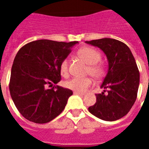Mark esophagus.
Here are the masks:
<instances>
[{
	"mask_svg": "<svg viewBox=\"0 0 149 149\" xmlns=\"http://www.w3.org/2000/svg\"><path fill=\"white\" fill-rule=\"evenodd\" d=\"M73 93L75 94V95H81V96H84V93H80V92H73Z\"/></svg>",
	"mask_w": 149,
	"mask_h": 149,
	"instance_id": "obj_1",
	"label": "esophagus"
}]
</instances>
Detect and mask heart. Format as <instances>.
Returning <instances> with one entry per match:
<instances>
[{
  "label": "heart",
  "mask_w": 149,
  "mask_h": 149,
  "mask_svg": "<svg viewBox=\"0 0 149 149\" xmlns=\"http://www.w3.org/2000/svg\"><path fill=\"white\" fill-rule=\"evenodd\" d=\"M77 56L83 60L87 65V73L90 74L96 80H100L104 77L106 73V68L101 60L100 52L92 47H83L77 51ZM60 72L64 77H68V61L64 59L60 64ZM92 79L89 77H74L65 82V87L75 92H84L92 85Z\"/></svg>",
  "instance_id": "heart-1"
}]
</instances>
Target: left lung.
<instances>
[{"label": "left lung", "mask_w": 149, "mask_h": 149, "mask_svg": "<svg viewBox=\"0 0 149 149\" xmlns=\"http://www.w3.org/2000/svg\"><path fill=\"white\" fill-rule=\"evenodd\" d=\"M86 43L100 48L109 61L108 73L101 84L104 90L96 94L97 102L88 108V111L101 120L114 121L125 116L136 100L139 69L131 50L125 43L112 38Z\"/></svg>", "instance_id": "8db88e82"}]
</instances>
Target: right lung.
I'll use <instances>...</instances> for the list:
<instances>
[{
  "label": "right lung",
  "mask_w": 149,
  "mask_h": 149,
  "mask_svg": "<svg viewBox=\"0 0 149 149\" xmlns=\"http://www.w3.org/2000/svg\"><path fill=\"white\" fill-rule=\"evenodd\" d=\"M78 41L38 40L21 47L15 56L9 92L24 118L45 124L65 109L72 91L56 85L61 81L60 64Z\"/></svg>",
  "instance_id": "right-lung-1"
}]
</instances>
